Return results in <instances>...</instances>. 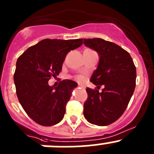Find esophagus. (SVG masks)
<instances>
[{
  "label": "esophagus",
  "mask_w": 154,
  "mask_h": 154,
  "mask_svg": "<svg viewBox=\"0 0 154 154\" xmlns=\"http://www.w3.org/2000/svg\"><path fill=\"white\" fill-rule=\"evenodd\" d=\"M78 87L80 88V89H85L84 86H82V85H78Z\"/></svg>",
  "instance_id": "obj_1"
}]
</instances>
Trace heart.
Listing matches in <instances>:
<instances>
[{"mask_svg": "<svg viewBox=\"0 0 154 154\" xmlns=\"http://www.w3.org/2000/svg\"><path fill=\"white\" fill-rule=\"evenodd\" d=\"M74 78H75L76 80H77V81H79V82H83V80H84V77H83V76H81V75L75 76V77H74Z\"/></svg>", "mask_w": 154, "mask_h": 154, "instance_id": "b5f03b06", "label": "heart"}]
</instances>
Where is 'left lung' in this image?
Masks as SVG:
<instances>
[{
	"mask_svg": "<svg viewBox=\"0 0 154 154\" xmlns=\"http://www.w3.org/2000/svg\"><path fill=\"white\" fill-rule=\"evenodd\" d=\"M83 43L99 56L90 81L98 89L104 86L101 92L86 88L88 98L83 114L92 124L108 126L118 120L127 107L135 88L136 68L130 54L114 43L101 38L84 39Z\"/></svg>",
	"mask_w": 154,
	"mask_h": 154,
	"instance_id": "obj_1",
	"label": "left lung"
}]
</instances>
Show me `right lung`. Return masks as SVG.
<instances>
[{
    "label": "right lung",
    "mask_w": 154,
    "mask_h": 154,
    "mask_svg": "<svg viewBox=\"0 0 154 154\" xmlns=\"http://www.w3.org/2000/svg\"><path fill=\"white\" fill-rule=\"evenodd\" d=\"M82 44L83 39H44L18 58L13 76L16 95L24 110L39 125L51 126L63 119L77 83L64 80L54 87L48 81L61 72L68 52Z\"/></svg>",
    "instance_id": "1"
}]
</instances>
